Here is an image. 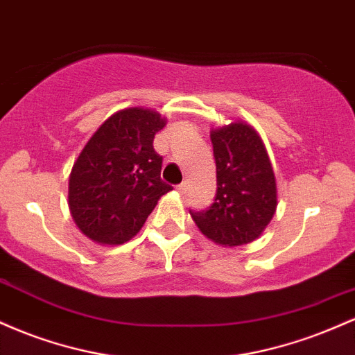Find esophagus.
Wrapping results in <instances>:
<instances>
[{
	"label": "esophagus",
	"instance_id": "obj_1",
	"mask_svg": "<svg viewBox=\"0 0 355 355\" xmlns=\"http://www.w3.org/2000/svg\"><path fill=\"white\" fill-rule=\"evenodd\" d=\"M177 190L180 191V193H187V191H189V183L187 182L180 183V185H177Z\"/></svg>",
	"mask_w": 355,
	"mask_h": 355
}]
</instances>
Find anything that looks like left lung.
Returning <instances> with one entry per match:
<instances>
[{"mask_svg": "<svg viewBox=\"0 0 355 355\" xmlns=\"http://www.w3.org/2000/svg\"><path fill=\"white\" fill-rule=\"evenodd\" d=\"M217 193L207 210H190L207 237L225 247L262 234L277 209L274 170L252 126L230 123L211 132Z\"/></svg>", "mask_w": 355, "mask_h": 355, "instance_id": "obj_1", "label": "left lung"}]
</instances>
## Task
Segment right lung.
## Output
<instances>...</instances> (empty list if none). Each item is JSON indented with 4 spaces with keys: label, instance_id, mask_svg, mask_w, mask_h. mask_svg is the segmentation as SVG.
<instances>
[{
    "label": "right lung",
    "instance_id": "1",
    "mask_svg": "<svg viewBox=\"0 0 355 355\" xmlns=\"http://www.w3.org/2000/svg\"><path fill=\"white\" fill-rule=\"evenodd\" d=\"M165 126L144 108L115 113L89 138L70 175V210L87 237L120 245L135 237L158 198L172 190L162 180L153 138Z\"/></svg>",
    "mask_w": 355,
    "mask_h": 355
}]
</instances>
